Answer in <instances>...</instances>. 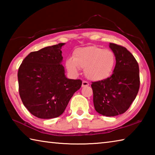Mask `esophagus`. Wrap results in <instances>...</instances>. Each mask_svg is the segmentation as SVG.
<instances>
[{
	"label": "esophagus",
	"mask_w": 155,
	"mask_h": 155,
	"mask_svg": "<svg viewBox=\"0 0 155 155\" xmlns=\"http://www.w3.org/2000/svg\"><path fill=\"white\" fill-rule=\"evenodd\" d=\"M87 86H89V83L87 82V81H83V82H82V87H87Z\"/></svg>",
	"instance_id": "obj_1"
}]
</instances>
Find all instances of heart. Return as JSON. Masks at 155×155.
Listing matches in <instances>:
<instances>
[{"instance_id": "b5f03b06", "label": "heart", "mask_w": 155, "mask_h": 155, "mask_svg": "<svg viewBox=\"0 0 155 155\" xmlns=\"http://www.w3.org/2000/svg\"><path fill=\"white\" fill-rule=\"evenodd\" d=\"M115 62V55L111 50L90 46L76 49L73 57L65 61V66L72 74H77L79 68H84L89 79L102 81L111 76Z\"/></svg>"}]
</instances>
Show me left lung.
<instances>
[{"label":"left lung","instance_id":"8db88e82","mask_svg":"<svg viewBox=\"0 0 155 155\" xmlns=\"http://www.w3.org/2000/svg\"><path fill=\"white\" fill-rule=\"evenodd\" d=\"M115 55L114 73L106 79L91 83L96 111L105 116L124 114L140 89V69L134 56L124 46L110 43Z\"/></svg>","mask_w":155,"mask_h":155}]
</instances>
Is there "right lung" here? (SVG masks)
Segmentation results:
<instances>
[{
  "label": "right lung",
  "mask_w": 155,
  "mask_h": 155,
  "mask_svg": "<svg viewBox=\"0 0 155 155\" xmlns=\"http://www.w3.org/2000/svg\"><path fill=\"white\" fill-rule=\"evenodd\" d=\"M64 43L31 52L18 69L19 94L34 116L51 119L61 115L73 94L82 85L80 79L65 77L61 47Z\"/></svg>",
  "instance_id": "obj_1"
}]
</instances>
